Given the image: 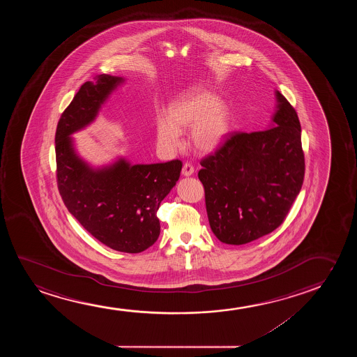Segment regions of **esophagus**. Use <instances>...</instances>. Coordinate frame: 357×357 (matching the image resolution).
Wrapping results in <instances>:
<instances>
[{
    "label": "esophagus",
    "instance_id": "esophagus-1",
    "mask_svg": "<svg viewBox=\"0 0 357 357\" xmlns=\"http://www.w3.org/2000/svg\"><path fill=\"white\" fill-rule=\"evenodd\" d=\"M181 173H183V176H191L194 173V166L189 163V162H185L184 166H183V169H181Z\"/></svg>",
    "mask_w": 357,
    "mask_h": 357
}]
</instances>
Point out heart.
Listing matches in <instances>:
<instances>
[{
  "mask_svg": "<svg viewBox=\"0 0 357 357\" xmlns=\"http://www.w3.org/2000/svg\"><path fill=\"white\" fill-rule=\"evenodd\" d=\"M190 127L192 145L201 152L213 151L228 134L229 114L213 93L195 89L178 98L168 116L158 117L157 142L162 147L176 150L181 146V129Z\"/></svg>",
  "mask_w": 357,
  "mask_h": 357,
  "instance_id": "b5f03b06",
  "label": "heart"
}]
</instances>
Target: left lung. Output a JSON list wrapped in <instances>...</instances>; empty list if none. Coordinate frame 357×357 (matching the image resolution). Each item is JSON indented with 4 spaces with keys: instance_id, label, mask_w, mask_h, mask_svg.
Wrapping results in <instances>:
<instances>
[{
    "instance_id": "8db88e82",
    "label": "left lung",
    "mask_w": 357,
    "mask_h": 357,
    "mask_svg": "<svg viewBox=\"0 0 357 357\" xmlns=\"http://www.w3.org/2000/svg\"><path fill=\"white\" fill-rule=\"evenodd\" d=\"M273 128L231 132L201 160L211 229L222 243L243 245L272 233L303 186L305 155L298 113L277 91Z\"/></svg>"
}]
</instances>
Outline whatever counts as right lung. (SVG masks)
<instances>
[{
    "instance_id": "1",
    "label": "right lung",
    "mask_w": 357,
    "mask_h": 357,
    "mask_svg": "<svg viewBox=\"0 0 357 357\" xmlns=\"http://www.w3.org/2000/svg\"><path fill=\"white\" fill-rule=\"evenodd\" d=\"M123 79L101 74L84 83L61 114L56 144L59 195L84 229L111 249L139 254L160 235L157 210L181 176V160L132 166L124 160L93 171L72 146L70 134L93 122L103 101Z\"/></svg>"
}]
</instances>
